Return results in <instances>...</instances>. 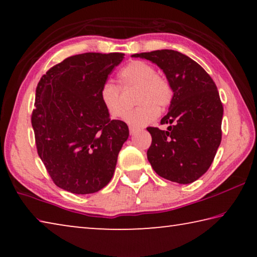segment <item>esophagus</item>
<instances>
[{
	"instance_id": "1",
	"label": "esophagus",
	"mask_w": 257,
	"mask_h": 257,
	"mask_svg": "<svg viewBox=\"0 0 257 257\" xmlns=\"http://www.w3.org/2000/svg\"><path fill=\"white\" fill-rule=\"evenodd\" d=\"M137 128H135V127H132V125H130V127H129V133H130V135H134L135 133H136L137 132Z\"/></svg>"
}]
</instances>
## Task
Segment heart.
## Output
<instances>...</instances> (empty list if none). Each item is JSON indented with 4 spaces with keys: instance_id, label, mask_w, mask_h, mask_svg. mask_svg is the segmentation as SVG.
Returning a JSON list of instances; mask_svg holds the SVG:
<instances>
[{
    "instance_id": "heart-1",
    "label": "heart",
    "mask_w": 257,
    "mask_h": 257,
    "mask_svg": "<svg viewBox=\"0 0 257 257\" xmlns=\"http://www.w3.org/2000/svg\"><path fill=\"white\" fill-rule=\"evenodd\" d=\"M119 84L122 89L137 87L135 104H139L125 113L123 119L135 127H143L152 122L159 111L171 103L172 87L164 77L156 75V69L145 61H132L119 72ZM119 86L105 81L99 89V99L112 118H119L124 105Z\"/></svg>"
}]
</instances>
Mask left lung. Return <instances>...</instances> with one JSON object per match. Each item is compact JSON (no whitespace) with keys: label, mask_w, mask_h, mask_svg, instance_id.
I'll return each mask as SVG.
<instances>
[{"label":"left lung","mask_w":257,"mask_h":257,"mask_svg":"<svg viewBox=\"0 0 257 257\" xmlns=\"http://www.w3.org/2000/svg\"><path fill=\"white\" fill-rule=\"evenodd\" d=\"M158 64L172 87L173 97L161 124L149 127L152 144L147 150L152 168L160 177L190 184L205 173L222 138L223 106L211 76L197 62L173 50L134 54Z\"/></svg>","instance_id":"left-lung-1"}]
</instances>
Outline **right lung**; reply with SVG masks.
<instances>
[{"label": "right lung", "instance_id": "add662e5", "mask_svg": "<svg viewBox=\"0 0 257 257\" xmlns=\"http://www.w3.org/2000/svg\"><path fill=\"white\" fill-rule=\"evenodd\" d=\"M123 53H82L47 70L36 88L32 124L37 153L54 184L92 194L110 182L128 125L112 120L99 89Z\"/></svg>", "mask_w": 257, "mask_h": 257}]
</instances>
